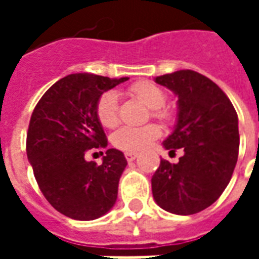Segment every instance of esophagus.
<instances>
[{
	"label": "esophagus",
	"instance_id": "obj_1",
	"mask_svg": "<svg viewBox=\"0 0 259 259\" xmlns=\"http://www.w3.org/2000/svg\"><path fill=\"white\" fill-rule=\"evenodd\" d=\"M124 157H126V159L129 162H132V161H135L136 158H137V154L136 152H124Z\"/></svg>",
	"mask_w": 259,
	"mask_h": 259
}]
</instances>
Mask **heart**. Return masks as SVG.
<instances>
[{
  "label": "heart",
  "mask_w": 259,
  "mask_h": 259,
  "mask_svg": "<svg viewBox=\"0 0 259 259\" xmlns=\"http://www.w3.org/2000/svg\"><path fill=\"white\" fill-rule=\"evenodd\" d=\"M129 93L140 100L147 107L151 108L154 118L168 119L169 111L162 107L166 101V93L152 81H137L130 85ZM97 118L104 127H115L119 122L118 96L115 91L104 93L97 102ZM161 130L157 124H146L140 127L123 126L112 136V144L126 152H137L144 150L151 141L158 139Z\"/></svg>",
  "instance_id": "1"
}]
</instances>
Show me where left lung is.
Returning <instances> with one entry per match:
<instances>
[{
	"instance_id": "8db88e82",
	"label": "left lung",
	"mask_w": 259,
	"mask_h": 259,
	"mask_svg": "<svg viewBox=\"0 0 259 259\" xmlns=\"http://www.w3.org/2000/svg\"><path fill=\"white\" fill-rule=\"evenodd\" d=\"M155 83L178 96V120L163 140L166 150L183 148L178 163L162 159L151 179L158 205L193 215L212 205L232 179L239 155V118L228 96L194 70L157 76Z\"/></svg>"
}]
</instances>
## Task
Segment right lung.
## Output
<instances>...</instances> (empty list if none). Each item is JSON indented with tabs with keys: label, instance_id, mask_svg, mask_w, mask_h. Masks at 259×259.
Listing matches in <instances>:
<instances>
[{
	"label": "right lung",
	"instance_id": "right-lung-1",
	"mask_svg": "<svg viewBox=\"0 0 259 259\" xmlns=\"http://www.w3.org/2000/svg\"><path fill=\"white\" fill-rule=\"evenodd\" d=\"M129 77L68 74L53 84L31 113L26 151L40 190L65 217L93 221L118 198L119 179L127 161L109 148L101 165L85 161L91 148H105L107 137L97 118L98 98Z\"/></svg>",
	"mask_w": 259,
	"mask_h": 259
}]
</instances>
